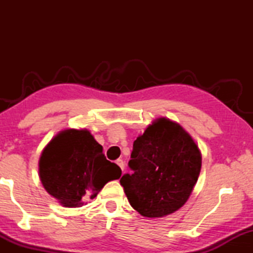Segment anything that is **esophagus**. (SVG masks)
Returning a JSON list of instances; mask_svg holds the SVG:
<instances>
[{
  "instance_id": "obj_1",
  "label": "esophagus",
  "mask_w": 253,
  "mask_h": 253,
  "mask_svg": "<svg viewBox=\"0 0 253 253\" xmlns=\"http://www.w3.org/2000/svg\"><path fill=\"white\" fill-rule=\"evenodd\" d=\"M116 164L121 168V169L124 172V169H125V163H124L123 160H117L116 161Z\"/></svg>"
}]
</instances>
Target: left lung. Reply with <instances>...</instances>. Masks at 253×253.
Instances as JSON below:
<instances>
[{"label": "left lung", "instance_id": "8db88e82", "mask_svg": "<svg viewBox=\"0 0 253 253\" xmlns=\"http://www.w3.org/2000/svg\"><path fill=\"white\" fill-rule=\"evenodd\" d=\"M121 184L140 215L163 217L181 209L193 191L202 155L192 136L169 118L154 121L137 137Z\"/></svg>", "mask_w": 253, "mask_h": 253}]
</instances>
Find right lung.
Here are the masks:
<instances>
[{"mask_svg": "<svg viewBox=\"0 0 253 253\" xmlns=\"http://www.w3.org/2000/svg\"><path fill=\"white\" fill-rule=\"evenodd\" d=\"M122 169L106 160L102 146L88 129L58 132L42 151L39 176L45 191L65 208H79L96 198Z\"/></svg>", "mask_w": 253, "mask_h": 253, "instance_id": "obj_1", "label": "right lung"}]
</instances>
